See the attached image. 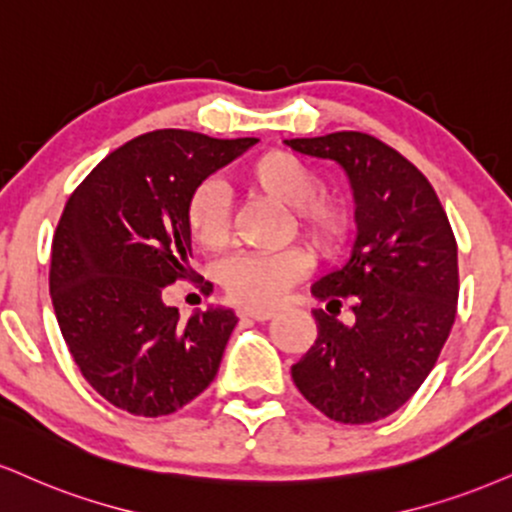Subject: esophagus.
<instances>
[{"label": "esophagus", "mask_w": 512, "mask_h": 512, "mask_svg": "<svg viewBox=\"0 0 512 512\" xmlns=\"http://www.w3.org/2000/svg\"><path fill=\"white\" fill-rule=\"evenodd\" d=\"M243 319H255V322H267V319L274 317L272 310H264V307H243L238 312Z\"/></svg>", "instance_id": "1"}]
</instances>
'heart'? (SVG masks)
<instances>
[{
    "label": "heart",
    "instance_id": "b5f03b06",
    "mask_svg": "<svg viewBox=\"0 0 512 512\" xmlns=\"http://www.w3.org/2000/svg\"><path fill=\"white\" fill-rule=\"evenodd\" d=\"M245 188L291 207L295 229L319 252H334L350 229V214L343 202L319 195L322 181L315 171L288 152H264L240 171ZM186 226L195 243L221 250L231 236L229 197L217 181H202L186 202ZM312 267L303 248L281 252H240L221 264L219 281L240 305L272 307L295 281Z\"/></svg>",
    "mask_w": 512,
    "mask_h": 512
}]
</instances>
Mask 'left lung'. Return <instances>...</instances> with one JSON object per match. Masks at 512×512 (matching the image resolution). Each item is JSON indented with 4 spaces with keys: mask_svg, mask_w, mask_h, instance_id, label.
Here are the masks:
<instances>
[{
    "mask_svg": "<svg viewBox=\"0 0 512 512\" xmlns=\"http://www.w3.org/2000/svg\"><path fill=\"white\" fill-rule=\"evenodd\" d=\"M346 171L355 240L336 269L312 283L335 311L348 297L354 322L315 310L317 341L291 367L298 391L343 424L396 412L439 360L458 305V245L432 183L400 152L367 133L283 140Z\"/></svg>",
    "mask_w": 512,
    "mask_h": 512,
    "instance_id": "left-lung-1",
    "label": "left lung"
}]
</instances>
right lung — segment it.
Segmentation results:
<instances>
[{"mask_svg": "<svg viewBox=\"0 0 512 512\" xmlns=\"http://www.w3.org/2000/svg\"><path fill=\"white\" fill-rule=\"evenodd\" d=\"M255 143L145 133L104 157L66 202L49 295L80 374L116 408L171 415L217 377L238 317L212 305L183 324L162 288L193 274L190 193Z\"/></svg>", "mask_w": 512, "mask_h": 512, "instance_id": "1", "label": "right lung"}]
</instances>
